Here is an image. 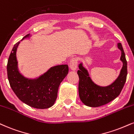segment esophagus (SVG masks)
<instances>
[{
  "instance_id": "34e87169",
  "label": "esophagus",
  "mask_w": 134,
  "mask_h": 134,
  "mask_svg": "<svg viewBox=\"0 0 134 134\" xmlns=\"http://www.w3.org/2000/svg\"><path fill=\"white\" fill-rule=\"evenodd\" d=\"M77 58L74 57L70 60V63H69V66H70V68L72 70H75L77 69Z\"/></svg>"
}]
</instances>
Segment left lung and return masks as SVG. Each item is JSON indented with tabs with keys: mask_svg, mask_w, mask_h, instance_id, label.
Returning a JSON list of instances; mask_svg holds the SVG:
<instances>
[{
	"mask_svg": "<svg viewBox=\"0 0 134 134\" xmlns=\"http://www.w3.org/2000/svg\"><path fill=\"white\" fill-rule=\"evenodd\" d=\"M117 47L121 51L120 60L123 62V66L119 77L112 84L106 87L97 85L93 82L87 69L83 67L82 63L79 65V70L77 71L79 77V94L81 101L85 105L92 107L104 105L115 99L121 92L126 81L127 62L121 43H117Z\"/></svg>",
	"mask_w": 134,
	"mask_h": 134,
	"instance_id": "1",
	"label": "left lung"
}]
</instances>
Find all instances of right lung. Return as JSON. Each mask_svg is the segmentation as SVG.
<instances>
[{
	"label": "right lung",
	"instance_id": "1",
	"mask_svg": "<svg viewBox=\"0 0 134 134\" xmlns=\"http://www.w3.org/2000/svg\"><path fill=\"white\" fill-rule=\"evenodd\" d=\"M29 36L30 34L25 35L22 40ZM19 43L18 42L14 46L7 62V77L10 87L25 104L35 109H48L57 99L59 85L68 74V65L54 66L38 78H26L18 69L16 52Z\"/></svg>",
	"mask_w": 134,
	"mask_h": 134
}]
</instances>
